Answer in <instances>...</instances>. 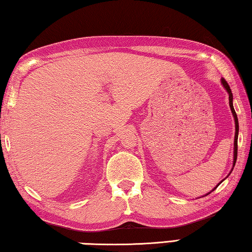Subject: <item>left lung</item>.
<instances>
[{"label":"left lung","instance_id":"8db88e82","mask_svg":"<svg viewBox=\"0 0 252 252\" xmlns=\"http://www.w3.org/2000/svg\"><path fill=\"white\" fill-rule=\"evenodd\" d=\"M221 83H222V85H223V88L225 89V90H227V92H228V94H229V105H230V109H231V112H232V116H233V118H234V123H236V133H234V143H233V146H234V148H233V165H232V169H233V167H234V164H236V161H237V155H238V132H239V123H238V118H237V113H236V111H234V108H233V103H232V92H231V89H230V87H229V84H228V82L227 81H225L224 79H221ZM232 171V170H231ZM222 182V181H221ZM220 182V183H221ZM219 183V185H220ZM218 185V186H219ZM217 186V187H218ZM217 187L215 188V189H217ZM213 189V190H215ZM212 190V191H213ZM211 192V191H210ZM209 192V193H210Z\"/></svg>","mask_w":252,"mask_h":252}]
</instances>
